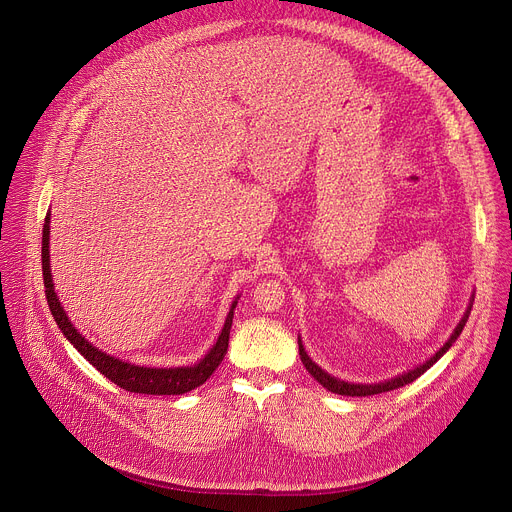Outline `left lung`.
Segmentation results:
<instances>
[{
	"mask_svg": "<svg viewBox=\"0 0 512 512\" xmlns=\"http://www.w3.org/2000/svg\"><path fill=\"white\" fill-rule=\"evenodd\" d=\"M472 302H474V298L470 300V306H468V310H466V314H464V318L460 320V324L456 326V330L452 332V336L448 338V342L437 350L429 360H425L423 364H419V367H415V369H411V371H407V373H403V375H397V377H393V379H389V381H385V383H375V385H356V383H346V381H340V379H336V377H332V375H328L326 371H322L318 364L306 354V348H304V344H302V340L298 338V346H300V358H302V362H304V367H306V371L322 385V387H326L328 391H332V393H336V395H348V397H369V395H379V393H387V391H393V389H399V387H405V385H409V383H413L417 377H421L429 367H433V362H437L440 360L448 350H450V346L458 340V336L462 334V330H464V326H466V322H468V316H470V310H472Z\"/></svg>",
	"mask_w": 512,
	"mask_h": 512,
	"instance_id": "1",
	"label": "left lung"
}]
</instances>
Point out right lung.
Listing matches in <instances>:
<instances>
[{
    "label": "right lung",
    "instance_id": "right-lung-1",
    "mask_svg": "<svg viewBox=\"0 0 512 512\" xmlns=\"http://www.w3.org/2000/svg\"><path fill=\"white\" fill-rule=\"evenodd\" d=\"M48 241H50V212L46 214L44 231H42V275H44V287H46V300H48L50 312H52L58 328L66 336V340L75 346L101 375H105L109 381H113L115 385H119L121 389L129 391V393L182 395V393H188V391L200 387L216 371V367L221 364V360L225 358L227 348H229V334H231L233 314H235L239 296L231 304V310L227 314L221 334H218L216 344L206 352V356L200 362L192 364V367H176V369L139 367V364L119 360V358L99 350L81 332H77L75 326L70 324L68 316L64 314V310L54 294V283H52V273H50V249H48L50 243Z\"/></svg>",
    "mask_w": 512,
    "mask_h": 512
}]
</instances>
